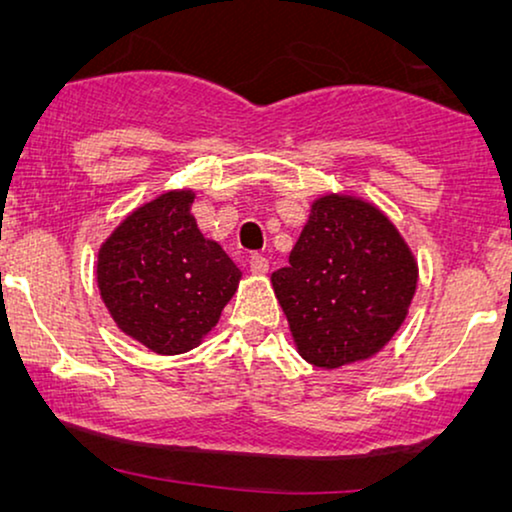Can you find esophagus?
Here are the masks:
<instances>
[{"mask_svg": "<svg viewBox=\"0 0 512 512\" xmlns=\"http://www.w3.org/2000/svg\"><path fill=\"white\" fill-rule=\"evenodd\" d=\"M249 268L254 275H265L268 272V258L261 254H251L249 256Z\"/></svg>", "mask_w": 512, "mask_h": 512, "instance_id": "obj_1", "label": "esophagus"}]
</instances>
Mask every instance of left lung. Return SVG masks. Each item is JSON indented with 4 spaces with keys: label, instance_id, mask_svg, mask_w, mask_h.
<instances>
[{
    "label": "left lung",
    "instance_id": "obj_1",
    "mask_svg": "<svg viewBox=\"0 0 512 512\" xmlns=\"http://www.w3.org/2000/svg\"><path fill=\"white\" fill-rule=\"evenodd\" d=\"M298 354L340 368L380 352L408 317L417 261L394 223L354 195H321L289 254L272 272Z\"/></svg>",
    "mask_w": 512,
    "mask_h": 512
}]
</instances>
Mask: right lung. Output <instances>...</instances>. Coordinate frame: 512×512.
<instances>
[{"label":"right lung","mask_w":512,"mask_h":512,"mask_svg":"<svg viewBox=\"0 0 512 512\" xmlns=\"http://www.w3.org/2000/svg\"><path fill=\"white\" fill-rule=\"evenodd\" d=\"M195 193L135 209L97 254V286L118 328L156 354H184L212 331L242 272L200 233Z\"/></svg>","instance_id":"1"}]
</instances>
